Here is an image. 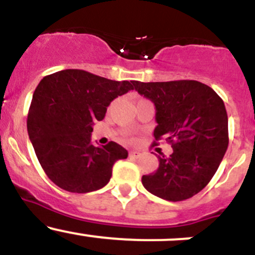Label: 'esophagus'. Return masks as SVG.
<instances>
[{
	"label": "esophagus",
	"instance_id": "obj_1",
	"mask_svg": "<svg viewBox=\"0 0 255 255\" xmlns=\"http://www.w3.org/2000/svg\"><path fill=\"white\" fill-rule=\"evenodd\" d=\"M129 156H130V158L137 159V158H139V156H140V153H139V151H137V150H132V151H129Z\"/></svg>",
	"mask_w": 255,
	"mask_h": 255
}]
</instances>
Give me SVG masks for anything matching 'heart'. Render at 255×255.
<instances>
[{
	"mask_svg": "<svg viewBox=\"0 0 255 255\" xmlns=\"http://www.w3.org/2000/svg\"><path fill=\"white\" fill-rule=\"evenodd\" d=\"M128 140H129V142H132V140H133V138H130V137H129V138H128Z\"/></svg>",
	"mask_w": 255,
	"mask_h": 255,
	"instance_id": "b5f03b06",
	"label": "heart"
}]
</instances>
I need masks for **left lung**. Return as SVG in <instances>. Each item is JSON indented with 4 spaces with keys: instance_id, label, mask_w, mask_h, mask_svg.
<instances>
[{
    "instance_id": "1",
    "label": "left lung",
    "mask_w": 255,
    "mask_h": 255,
    "mask_svg": "<svg viewBox=\"0 0 255 255\" xmlns=\"http://www.w3.org/2000/svg\"><path fill=\"white\" fill-rule=\"evenodd\" d=\"M133 85L155 105L158 126L153 145L165 139L173 148L170 156L158 155L159 168L143 175V186L168 201L190 199L210 182L227 150L228 117L223 100L195 80Z\"/></svg>"
}]
</instances>
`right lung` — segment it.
I'll return each instance as SVG.
<instances>
[{
	"mask_svg": "<svg viewBox=\"0 0 255 255\" xmlns=\"http://www.w3.org/2000/svg\"><path fill=\"white\" fill-rule=\"evenodd\" d=\"M132 81H113L79 69L50 74L38 84L27 118L29 139L47 176L69 192L96 191L128 151L115 142L91 144L94 122L104 120L113 100L133 90Z\"/></svg>",
	"mask_w": 255,
	"mask_h": 255,
	"instance_id": "obj_1",
	"label": "right lung"
}]
</instances>
